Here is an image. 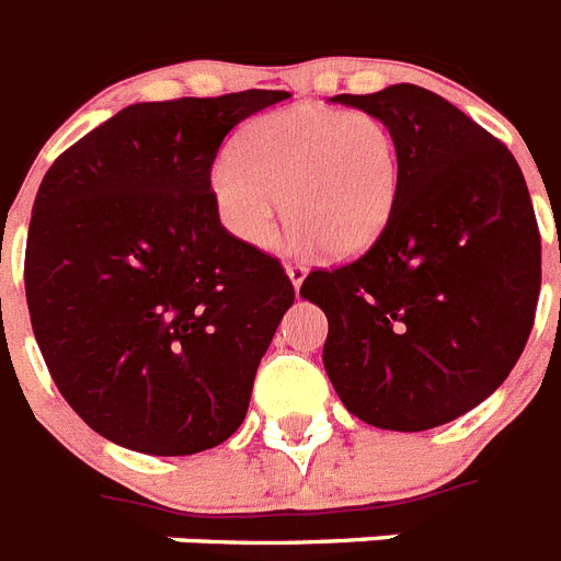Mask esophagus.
Segmentation results:
<instances>
[{"label": "esophagus", "instance_id": "34e87169", "mask_svg": "<svg viewBox=\"0 0 561 561\" xmlns=\"http://www.w3.org/2000/svg\"><path fill=\"white\" fill-rule=\"evenodd\" d=\"M286 275H289V284L298 291L300 284L307 280V266H304V263H289V266H286Z\"/></svg>", "mask_w": 561, "mask_h": 561}]
</instances>
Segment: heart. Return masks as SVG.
<instances>
[{"mask_svg":"<svg viewBox=\"0 0 561 561\" xmlns=\"http://www.w3.org/2000/svg\"><path fill=\"white\" fill-rule=\"evenodd\" d=\"M396 134L369 111L295 105L254 119L238 154L208 171L211 203L229 234L252 249L275 243L284 215L300 243L337 257L367 252L398 203Z\"/></svg>","mask_w":561,"mask_h":561,"instance_id":"1","label":"heart"}]
</instances>
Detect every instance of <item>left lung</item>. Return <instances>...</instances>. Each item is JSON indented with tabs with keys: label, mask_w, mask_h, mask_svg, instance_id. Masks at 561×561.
Instances as JSON below:
<instances>
[{
	"label": "left lung",
	"mask_w": 561,
	"mask_h": 561,
	"mask_svg": "<svg viewBox=\"0 0 561 561\" xmlns=\"http://www.w3.org/2000/svg\"><path fill=\"white\" fill-rule=\"evenodd\" d=\"M332 100L390 125L401 186L364 257L300 286L330 321L323 367L355 419L442 427L502 387L534 327L541 240L527 183L493 134L427 88Z\"/></svg>",
	"instance_id": "1"
}]
</instances>
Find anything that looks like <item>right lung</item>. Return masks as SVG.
I'll list each match as a JSON object with an SVG mask.
<instances>
[{
    "label": "right lung",
    "instance_id": "1",
    "mask_svg": "<svg viewBox=\"0 0 561 561\" xmlns=\"http://www.w3.org/2000/svg\"><path fill=\"white\" fill-rule=\"evenodd\" d=\"M286 96L134 103L42 180L25 249L31 327L73 413L119 447L192 456L247 419L295 289L275 257L220 226L208 171L234 125Z\"/></svg>",
    "mask_w": 561,
    "mask_h": 561
}]
</instances>
